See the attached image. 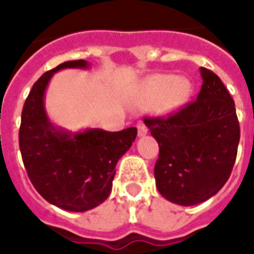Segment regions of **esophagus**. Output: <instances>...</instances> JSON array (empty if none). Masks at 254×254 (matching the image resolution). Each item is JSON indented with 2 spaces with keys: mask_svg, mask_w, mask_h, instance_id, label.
I'll return each mask as SVG.
<instances>
[{
  "mask_svg": "<svg viewBox=\"0 0 254 254\" xmlns=\"http://www.w3.org/2000/svg\"><path fill=\"white\" fill-rule=\"evenodd\" d=\"M137 133L140 137H143V136H145L147 133H148V127H145L144 124H138L137 125Z\"/></svg>",
  "mask_w": 254,
  "mask_h": 254,
  "instance_id": "34e87169",
  "label": "esophagus"
}]
</instances>
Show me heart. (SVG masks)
<instances>
[{"label": "heart", "mask_w": 254, "mask_h": 254, "mask_svg": "<svg viewBox=\"0 0 254 254\" xmlns=\"http://www.w3.org/2000/svg\"><path fill=\"white\" fill-rule=\"evenodd\" d=\"M149 92L154 98H160L159 109L162 113H173L185 105L191 92L190 81L185 77L173 74L155 76L149 81Z\"/></svg>", "instance_id": "obj_1"}]
</instances>
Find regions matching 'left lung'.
<instances>
[{
  "label": "left lung",
  "instance_id": "left-lung-1",
  "mask_svg": "<svg viewBox=\"0 0 254 254\" xmlns=\"http://www.w3.org/2000/svg\"><path fill=\"white\" fill-rule=\"evenodd\" d=\"M197 100L169 118H145L159 144L156 188L166 200L189 207L207 201L229 180L240 143V124L222 80L200 67Z\"/></svg>",
  "mask_w": 254,
  "mask_h": 254
}]
</instances>
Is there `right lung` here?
<instances>
[{
	"label": "right lung",
	"mask_w": 254,
	"mask_h": 254,
	"mask_svg": "<svg viewBox=\"0 0 254 254\" xmlns=\"http://www.w3.org/2000/svg\"><path fill=\"white\" fill-rule=\"evenodd\" d=\"M89 65L84 60L67 61L42 74L21 111L19 144L27 174L46 201L70 212H85L109 197L117 163L137 136L136 127L72 132L50 121L45 95L54 73Z\"/></svg>",
	"instance_id": "right-lung-1"
}]
</instances>
